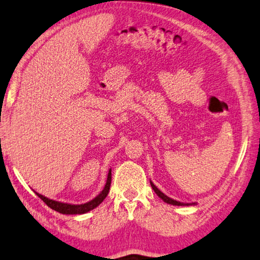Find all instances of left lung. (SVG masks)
I'll return each mask as SVG.
<instances>
[{
	"instance_id": "1",
	"label": "left lung",
	"mask_w": 260,
	"mask_h": 260,
	"mask_svg": "<svg viewBox=\"0 0 260 260\" xmlns=\"http://www.w3.org/2000/svg\"><path fill=\"white\" fill-rule=\"evenodd\" d=\"M150 185H151L152 189H154V191H155L156 194H157V196L160 198V199H162V200L164 201V203L170 204V205H174V206H192V205H197V203H180V201H177V200L171 199V198H169L168 196L164 194L163 192H160L159 189L155 186L154 183H152L151 180H150Z\"/></svg>"
}]
</instances>
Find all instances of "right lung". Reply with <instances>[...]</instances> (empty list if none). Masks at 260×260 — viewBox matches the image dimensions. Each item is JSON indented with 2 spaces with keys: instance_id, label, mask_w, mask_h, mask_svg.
<instances>
[{
  "instance_id": "right-lung-1",
  "label": "right lung",
  "mask_w": 260,
  "mask_h": 260,
  "mask_svg": "<svg viewBox=\"0 0 260 260\" xmlns=\"http://www.w3.org/2000/svg\"><path fill=\"white\" fill-rule=\"evenodd\" d=\"M111 178H112V177H111V169H110L109 174H108V179H106V184H105L104 188H103V191L96 198H93L92 200H90L89 203L81 204V205L61 203V201L48 199V198L44 197L43 194H39L38 192H36V193H37V196H38L40 199L48 206V207H51L52 209H54V211L59 212L61 214H67V215H74V214H84V213L92 211V209L96 208L97 206H100L103 203V200L106 198V196L109 194L110 186H111Z\"/></svg>"
}]
</instances>
